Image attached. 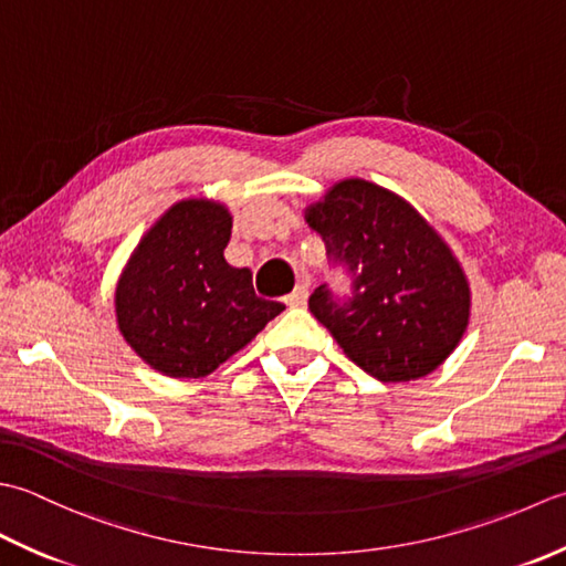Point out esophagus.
<instances>
[{"label": "esophagus", "instance_id": "obj_1", "mask_svg": "<svg viewBox=\"0 0 566 566\" xmlns=\"http://www.w3.org/2000/svg\"><path fill=\"white\" fill-rule=\"evenodd\" d=\"M307 295H310L307 285H297L295 291L285 297V305L287 307H303L307 303Z\"/></svg>", "mask_w": 566, "mask_h": 566}]
</instances>
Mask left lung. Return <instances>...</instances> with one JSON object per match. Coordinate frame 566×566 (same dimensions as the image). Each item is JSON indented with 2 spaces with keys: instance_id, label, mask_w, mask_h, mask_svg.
I'll return each mask as SVG.
<instances>
[{
  "instance_id": "1",
  "label": "left lung",
  "mask_w": 566,
  "mask_h": 566,
  "mask_svg": "<svg viewBox=\"0 0 566 566\" xmlns=\"http://www.w3.org/2000/svg\"><path fill=\"white\" fill-rule=\"evenodd\" d=\"M305 222L352 275V297L327 285L313 313L349 359L384 384L432 374L469 325L471 291L452 249L400 195L361 178L332 186Z\"/></svg>"
}]
</instances>
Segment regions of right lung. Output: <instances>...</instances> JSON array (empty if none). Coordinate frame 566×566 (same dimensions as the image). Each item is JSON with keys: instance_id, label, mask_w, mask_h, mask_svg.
I'll return each instance as SVG.
<instances>
[{"instance_id": "1", "label": "right lung", "mask_w": 566, "mask_h": 566, "mask_svg": "<svg viewBox=\"0 0 566 566\" xmlns=\"http://www.w3.org/2000/svg\"><path fill=\"white\" fill-rule=\"evenodd\" d=\"M229 237L232 214L222 202L180 200L126 261L114 293L117 325L158 374H212L285 310L253 293L249 269L229 266Z\"/></svg>"}]
</instances>
